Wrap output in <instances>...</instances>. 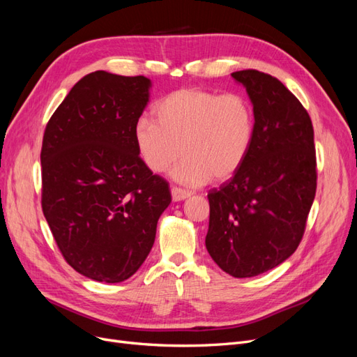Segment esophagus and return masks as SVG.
Instances as JSON below:
<instances>
[{"instance_id": "1", "label": "esophagus", "mask_w": 357, "mask_h": 357, "mask_svg": "<svg viewBox=\"0 0 357 357\" xmlns=\"http://www.w3.org/2000/svg\"><path fill=\"white\" fill-rule=\"evenodd\" d=\"M171 195H172V199H174V201H183V199H186V198L190 197V192L186 190V189L172 186L171 188Z\"/></svg>"}]
</instances>
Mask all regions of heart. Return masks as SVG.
Masks as SVG:
<instances>
[{
	"label": "heart",
	"mask_w": 357,
	"mask_h": 357,
	"mask_svg": "<svg viewBox=\"0 0 357 357\" xmlns=\"http://www.w3.org/2000/svg\"><path fill=\"white\" fill-rule=\"evenodd\" d=\"M153 117L139 119L134 128L139 158L160 174L183 153L172 176L189 186L232 177L255 142V110L241 93L183 88L159 100Z\"/></svg>",
	"instance_id": "1"
}]
</instances>
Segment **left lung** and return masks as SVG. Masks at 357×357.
<instances>
[{
	"instance_id": "8db88e82",
	"label": "left lung",
	"mask_w": 357,
	"mask_h": 357,
	"mask_svg": "<svg viewBox=\"0 0 357 357\" xmlns=\"http://www.w3.org/2000/svg\"><path fill=\"white\" fill-rule=\"evenodd\" d=\"M253 102L255 142L243 167L208 192L205 247L225 273L255 277L294 255L316 197L317 162L310 114L278 79L232 73Z\"/></svg>"
}]
</instances>
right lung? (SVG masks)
Here are the masks:
<instances>
[{
    "label": "right lung",
    "instance_id": "obj_1",
    "mask_svg": "<svg viewBox=\"0 0 357 357\" xmlns=\"http://www.w3.org/2000/svg\"><path fill=\"white\" fill-rule=\"evenodd\" d=\"M149 88L144 75H84L43 137V214L67 264L96 282L137 273L171 202L168 181L143 164L134 143Z\"/></svg>",
    "mask_w": 357,
    "mask_h": 357
}]
</instances>
